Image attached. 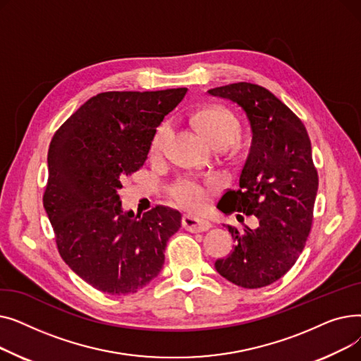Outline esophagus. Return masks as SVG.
Here are the masks:
<instances>
[{
    "label": "esophagus",
    "instance_id": "obj_1",
    "mask_svg": "<svg viewBox=\"0 0 361 361\" xmlns=\"http://www.w3.org/2000/svg\"><path fill=\"white\" fill-rule=\"evenodd\" d=\"M183 226L187 231H192V233H203L207 231L211 228V224L209 221H206L203 218L199 216H192V215H184L183 219Z\"/></svg>",
    "mask_w": 361,
    "mask_h": 361
}]
</instances>
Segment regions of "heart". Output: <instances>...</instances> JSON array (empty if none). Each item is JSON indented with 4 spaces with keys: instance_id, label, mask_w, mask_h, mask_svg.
<instances>
[{
    "instance_id": "obj_1",
    "label": "heart",
    "mask_w": 361,
    "mask_h": 361,
    "mask_svg": "<svg viewBox=\"0 0 361 361\" xmlns=\"http://www.w3.org/2000/svg\"><path fill=\"white\" fill-rule=\"evenodd\" d=\"M188 123L199 133L202 139L216 150H228L231 159H238V149L230 148L240 136V123L230 111L218 105H202L188 114ZM171 137V128L162 124L157 128L149 143V159L152 162L162 161ZM171 197L184 209L199 212L209 202L212 187L200 181L184 178L171 187Z\"/></svg>"
}]
</instances>
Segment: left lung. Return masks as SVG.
<instances>
[{
	"label": "left lung",
	"instance_id": "obj_1",
	"mask_svg": "<svg viewBox=\"0 0 361 361\" xmlns=\"http://www.w3.org/2000/svg\"><path fill=\"white\" fill-rule=\"evenodd\" d=\"M207 92L240 105L253 133L238 188L226 190L218 207L257 218L255 230L228 225L235 245L215 269L238 287H267L294 267L312 230L319 177L310 139L295 114L259 85L238 82Z\"/></svg>",
	"mask_w": 361,
	"mask_h": 361
}]
</instances>
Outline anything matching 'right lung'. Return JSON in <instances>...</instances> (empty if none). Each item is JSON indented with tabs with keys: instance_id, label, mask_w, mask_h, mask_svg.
<instances>
[{
	"instance_id": "add662e5",
	"label": "right lung",
	"mask_w": 361,
	"mask_h": 361,
	"mask_svg": "<svg viewBox=\"0 0 361 361\" xmlns=\"http://www.w3.org/2000/svg\"><path fill=\"white\" fill-rule=\"evenodd\" d=\"M187 89L102 92L55 131L44 207L56 249L73 272L105 294L136 293L162 269L181 214L158 204L123 212L118 190L139 171L164 117Z\"/></svg>"
}]
</instances>
